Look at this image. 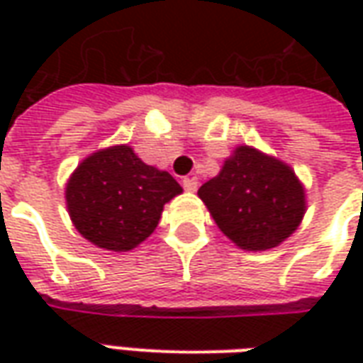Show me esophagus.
Here are the masks:
<instances>
[{
  "instance_id": "esophagus-1",
  "label": "esophagus",
  "mask_w": 363,
  "mask_h": 363,
  "mask_svg": "<svg viewBox=\"0 0 363 363\" xmlns=\"http://www.w3.org/2000/svg\"><path fill=\"white\" fill-rule=\"evenodd\" d=\"M182 186H184V190H189V192H194L198 189V179L196 177H186L182 181Z\"/></svg>"
}]
</instances>
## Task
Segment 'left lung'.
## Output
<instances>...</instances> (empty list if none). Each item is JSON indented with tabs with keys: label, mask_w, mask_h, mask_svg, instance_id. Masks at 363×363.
Returning a JSON list of instances; mask_svg holds the SVG:
<instances>
[{
	"label": "left lung",
	"mask_w": 363,
	"mask_h": 363,
	"mask_svg": "<svg viewBox=\"0 0 363 363\" xmlns=\"http://www.w3.org/2000/svg\"><path fill=\"white\" fill-rule=\"evenodd\" d=\"M198 196L223 235L247 251L278 247L305 213L303 184L291 167L251 145H239Z\"/></svg>",
	"instance_id": "1"
}]
</instances>
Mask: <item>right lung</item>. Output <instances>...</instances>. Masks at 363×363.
Wrapping results in <instances>:
<instances>
[{
    "label": "right lung",
    "instance_id": "right-lung-1",
    "mask_svg": "<svg viewBox=\"0 0 363 363\" xmlns=\"http://www.w3.org/2000/svg\"><path fill=\"white\" fill-rule=\"evenodd\" d=\"M181 192L171 174L145 165L130 145H112L77 165L67 181L66 202L87 241L122 252L155 231L163 206Z\"/></svg>",
    "mask_w": 363,
    "mask_h": 363
}]
</instances>
